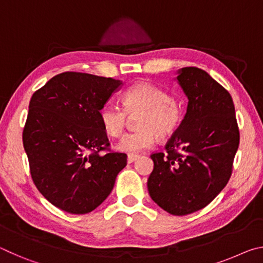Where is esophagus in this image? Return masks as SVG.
Masks as SVG:
<instances>
[{
    "label": "esophagus",
    "mask_w": 263,
    "mask_h": 263,
    "mask_svg": "<svg viewBox=\"0 0 263 263\" xmlns=\"http://www.w3.org/2000/svg\"><path fill=\"white\" fill-rule=\"evenodd\" d=\"M137 155H133V154H130V155H127V163H132V162H135L136 160H137Z\"/></svg>",
    "instance_id": "34e87169"
}]
</instances>
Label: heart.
Returning <instances> with one entry per match:
<instances>
[{
  "label": "heart",
  "instance_id": "b5f03b06",
  "mask_svg": "<svg viewBox=\"0 0 263 263\" xmlns=\"http://www.w3.org/2000/svg\"><path fill=\"white\" fill-rule=\"evenodd\" d=\"M138 131L126 133L118 141L117 148L135 154L153 146L155 138L166 139L179 127L182 118L181 108L171 100L167 91L148 82H138L124 92V106L108 102L100 110V121L104 131L111 137H118L125 128L128 115H139Z\"/></svg>",
  "mask_w": 263,
  "mask_h": 263
}]
</instances>
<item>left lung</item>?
I'll return each mask as SVG.
<instances>
[{
	"label": "left lung",
	"instance_id": "1",
	"mask_svg": "<svg viewBox=\"0 0 263 263\" xmlns=\"http://www.w3.org/2000/svg\"><path fill=\"white\" fill-rule=\"evenodd\" d=\"M176 82L188 99L186 112L164 153L151 155V198L174 216L205 208L224 189L232 173L239 130L230 92L205 70L184 67Z\"/></svg>",
	"mask_w": 263,
	"mask_h": 263
}]
</instances>
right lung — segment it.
<instances>
[{
    "label": "right lung",
    "instance_id": "right-lung-1",
    "mask_svg": "<svg viewBox=\"0 0 263 263\" xmlns=\"http://www.w3.org/2000/svg\"><path fill=\"white\" fill-rule=\"evenodd\" d=\"M123 81L77 72L53 77L31 97L23 145L37 189L53 205L84 215L114 189L126 154L110 145L100 110Z\"/></svg>",
    "mask_w": 263,
    "mask_h": 263
}]
</instances>
